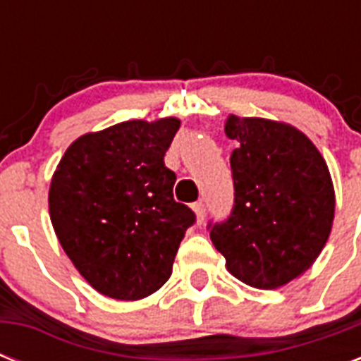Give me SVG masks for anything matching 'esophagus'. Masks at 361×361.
<instances>
[{"label":"esophagus","instance_id":"esophagus-1","mask_svg":"<svg viewBox=\"0 0 361 361\" xmlns=\"http://www.w3.org/2000/svg\"><path fill=\"white\" fill-rule=\"evenodd\" d=\"M191 208H192V212H195V215H197L198 223H202L204 217H206V208H204V202H195Z\"/></svg>","mask_w":361,"mask_h":361}]
</instances>
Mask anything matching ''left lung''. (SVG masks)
<instances>
[{"instance_id": "left-lung-1", "label": "left lung", "mask_w": 361, "mask_h": 361, "mask_svg": "<svg viewBox=\"0 0 361 361\" xmlns=\"http://www.w3.org/2000/svg\"><path fill=\"white\" fill-rule=\"evenodd\" d=\"M234 208L209 238L226 269L274 290L307 271L330 238L336 191L330 170L302 130L266 118H226Z\"/></svg>"}]
</instances>
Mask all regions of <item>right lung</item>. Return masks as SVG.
I'll return each instance as SVG.
<instances>
[{
	"instance_id": "add662e5",
	"label": "right lung",
	"mask_w": 361,
	"mask_h": 361,
	"mask_svg": "<svg viewBox=\"0 0 361 361\" xmlns=\"http://www.w3.org/2000/svg\"><path fill=\"white\" fill-rule=\"evenodd\" d=\"M178 118L130 120L86 133L61 157L50 181L54 232L78 274L103 296L135 302L172 275L195 214L174 200L164 166Z\"/></svg>"
}]
</instances>
